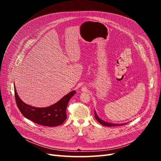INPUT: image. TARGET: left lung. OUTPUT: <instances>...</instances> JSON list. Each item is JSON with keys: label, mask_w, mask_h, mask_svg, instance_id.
<instances>
[{"label": "left lung", "mask_w": 161, "mask_h": 161, "mask_svg": "<svg viewBox=\"0 0 161 161\" xmlns=\"http://www.w3.org/2000/svg\"><path fill=\"white\" fill-rule=\"evenodd\" d=\"M95 119L99 121V122L101 124V125H105V126H118V125H125V124H126V123L125 124H111V123H109V122H106V121H103V120H102L101 119H100L99 118V116L97 115V114H96V111H95Z\"/></svg>", "instance_id": "left-lung-1"}]
</instances>
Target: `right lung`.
<instances>
[{
  "instance_id": "right-lung-1",
  "label": "right lung",
  "mask_w": 161,
  "mask_h": 161,
  "mask_svg": "<svg viewBox=\"0 0 161 161\" xmlns=\"http://www.w3.org/2000/svg\"><path fill=\"white\" fill-rule=\"evenodd\" d=\"M14 97L19 111L24 117L33 122L44 126L54 127L62 124L66 119V108L71 97L76 93L72 91L53 105L47 108H36L29 105L19 98L15 86Z\"/></svg>"
}]
</instances>
